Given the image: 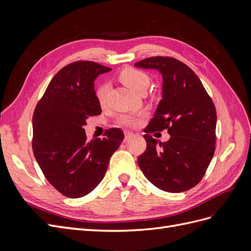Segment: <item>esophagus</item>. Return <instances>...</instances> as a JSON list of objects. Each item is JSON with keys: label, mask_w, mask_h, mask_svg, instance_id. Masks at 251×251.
<instances>
[{"label": "esophagus", "mask_w": 251, "mask_h": 251, "mask_svg": "<svg viewBox=\"0 0 251 251\" xmlns=\"http://www.w3.org/2000/svg\"><path fill=\"white\" fill-rule=\"evenodd\" d=\"M133 135H134V133H132L130 131H125V141H126V140L130 139L131 137H133Z\"/></svg>", "instance_id": "obj_1"}]
</instances>
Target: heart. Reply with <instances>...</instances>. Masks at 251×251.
<instances>
[{"mask_svg":"<svg viewBox=\"0 0 251 251\" xmlns=\"http://www.w3.org/2000/svg\"><path fill=\"white\" fill-rule=\"evenodd\" d=\"M118 79L125 86L132 90L134 93L137 94H144L151 82V78L146 72L138 69H134V68H126L123 71H120L118 74ZM108 90L109 87L107 83H102L101 86L97 88L96 97L100 104L104 103ZM141 116L142 115H124L120 117L119 124L125 126L133 127L140 124Z\"/></svg>","mask_w":251,"mask_h":251,"instance_id":"heart-1","label":"heart"}]
</instances>
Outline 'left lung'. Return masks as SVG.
<instances>
[{
  "mask_svg": "<svg viewBox=\"0 0 251 251\" xmlns=\"http://www.w3.org/2000/svg\"><path fill=\"white\" fill-rule=\"evenodd\" d=\"M162 75V100L144 130L147 150L138 165L148 180L169 193H181L203 178L215 153L217 113L215 104L195 72L180 60L156 56L135 64ZM168 128L169 142L149 135Z\"/></svg>",
  "mask_w": 251,
  "mask_h": 251,
  "instance_id": "obj_1",
  "label": "left lung"
}]
</instances>
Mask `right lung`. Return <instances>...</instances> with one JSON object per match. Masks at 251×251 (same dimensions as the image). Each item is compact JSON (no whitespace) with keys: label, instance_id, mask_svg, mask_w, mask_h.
<instances>
[{"label":"right lung","instance_id":"right-lung-1","mask_svg":"<svg viewBox=\"0 0 251 251\" xmlns=\"http://www.w3.org/2000/svg\"><path fill=\"white\" fill-rule=\"evenodd\" d=\"M112 69L93 62L64 67L52 78L33 113V154L55 189L69 198H80L100 183L114 151L123 142L120 128L103 138L87 141L90 116L101 114L94 81Z\"/></svg>","mask_w":251,"mask_h":251}]
</instances>
